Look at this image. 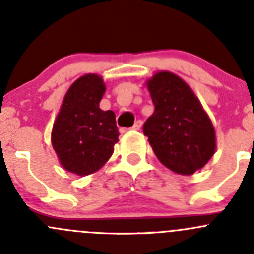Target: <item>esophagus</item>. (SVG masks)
<instances>
[{
  "instance_id": "obj_1",
  "label": "esophagus",
  "mask_w": 254,
  "mask_h": 254,
  "mask_svg": "<svg viewBox=\"0 0 254 254\" xmlns=\"http://www.w3.org/2000/svg\"><path fill=\"white\" fill-rule=\"evenodd\" d=\"M141 127H142V122H141V120H137V122L134 124V127H132V129L136 130V131H137V130L141 129Z\"/></svg>"
}]
</instances>
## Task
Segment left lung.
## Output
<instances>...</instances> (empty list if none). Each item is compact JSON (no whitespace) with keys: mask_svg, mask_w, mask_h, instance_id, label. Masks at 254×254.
I'll list each match as a JSON object with an SVG mask.
<instances>
[{"mask_svg":"<svg viewBox=\"0 0 254 254\" xmlns=\"http://www.w3.org/2000/svg\"><path fill=\"white\" fill-rule=\"evenodd\" d=\"M155 106L143 134L160 162L177 175L190 176L216 150L215 127L193 89L179 76L158 71L146 81Z\"/></svg>","mask_w":254,"mask_h":254,"instance_id":"obj_1","label":"left lung"}]
</instances>
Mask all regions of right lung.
Wrapping results in <instances>:
<instances>
[{"label":"right lung","mask_w":254,"mask_h":254,"mask_svg":"<svg viewBox=\"0 0 254 254\" xmlns=\"http://www.w3.org/2000/svg\"><path fill=\"white\" fill-rule=\"evenodd\" d=\"M106 83L96 73L76 79L64 97L51 131V143L59 162L79 177L97 172L106 165L119 141L112 111H102Z\"/></svg>","instance_id":"add662e5"}]
</instances>
